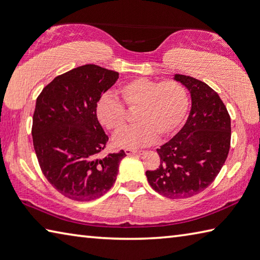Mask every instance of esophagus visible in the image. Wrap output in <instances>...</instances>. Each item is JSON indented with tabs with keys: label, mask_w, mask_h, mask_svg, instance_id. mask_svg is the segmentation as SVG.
Masks as SVG:
<instances>
[{
	"label": "esophagus",
	"mask_w": 260,
	"mask_h": 260,
	"mask_svg": "<svg viewBox=\"0 0 260 260\" xmlns=\"http://www.w3.org/2000/svg\"><path fill=\"white\" fill-rule=\"evenodd\" d=\"M125 154L126 155H131V154H136V155H144L146 151L145 150H135V149H130V148H126L125 150Z\"/></svg>",
	"instance_id": "obj_1"
}]
</instances>
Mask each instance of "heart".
<instances>
[{
    "instance_id": "b5f03b06",
    "label": "heart",
    "mask_w": 260,
    "mask_h": 260,
    "mask_svg": "<svg viewBox=\"0 0 260 260\" xmlns=\"http://www.w3.org/2000/svg\"><path fill=\"white\" fill-rule=\"evenodd\" d=\"M123 104L137 107L136 125L122 129L113 137L117 148H137L149 145L156 138L164 139L175 134L188 112L189 97L183 85L178 81H156L137 78L119 88ZM100 123L111 131H117L124 124V109L112 96L104 95L95 106Z\"/></svg>"
}]
</instances>
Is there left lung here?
<instances>
[{
  "mask_svg": "<svg viewBox=\"0 0 260 260\" xmlns=\"http://www.w3.org/2000/svg\"><path fill=\"white\" fill-rule=\"evenodd\" d=\"M173 79L190 92L191 109L178 134L157 149L160 164L147 171L148 183L170 199L189 198L212 184L226 160L231 143V119L218 94L192 77Z\"/></svg>",
  "mask_w": 260,
  "mask_h": 260,
  "instance_id": "left-lung-1",
  "label": "left lung"
}]
</instances>
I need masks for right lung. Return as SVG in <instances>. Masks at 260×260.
Segmentation results:
<instances>
[{"label":"right lung","mask_w":260,"mask_h":260,"mask_svg":"<svg viewBox=\"0 0 260 260\" xmlns=\"http://www.w3.org/2000/svg\"><path fill=\"white\" fill-rule=\"evenodd\" d=\"M117 79L115 71L85 64L54 78L36 101L34 148L43 174L68 198L89 202L115 182L125 153L97 157L109 137L97 120L95 106Z\"/></svg>","instance_id":"obj_1"}]
</instances>
